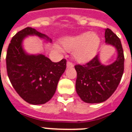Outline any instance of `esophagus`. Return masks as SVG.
<instances>
[{
    "mask_svg": "<svg viewBox=\"0 0 132 132\" xmlns=\"http://www.w3.org/2000/svg\"><path fill=\"white\" fill-rule=\"evenodd\" d=\"M66 66H67V68H73V67H74V64H72V62H67V64H66Z\"/></svg>",
    "mask_w": 132,
    "mask_h": 132,
    "instance_id": "34e87169",
    "label": "esophagus"
}]
</instances>
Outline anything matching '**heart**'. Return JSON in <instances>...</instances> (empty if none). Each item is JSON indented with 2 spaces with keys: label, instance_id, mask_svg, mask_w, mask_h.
<instances>
[{
  "label": "heart",
  "instance_id": "1",
  "mask_svg": "<svg viewBox=\"0 0 132 132\" xmlns=\"http://www.w3.org/2000/svg\"><path fill=\"white\" fill-rule=\"evenodd\" d=\"M62 44L64 50L73 51V57L77 62L86 63L96 55L101 39L95 33L84 32L76 36H67L62 40Z\"/></svg>",
  "mask_w": 132,
  "mask_h": 132
}]
</instances>
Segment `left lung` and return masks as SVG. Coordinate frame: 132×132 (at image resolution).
Here are the masks:
<instances>
[{
    "label": "left lung",
    "mask_w": 132,
    "mask_h": 132,
    "mask_svg": "<svg viewBox=\"0 0 132 132\" xmlns=\"http://www.w3.org/2000/svg\"><path fill=\"white\" fill-rule=\"evenodd\" d=\"M105 31V43L117 49V60L104 65L97 55L86 64L75 66L77 75L76 92L81 99L88 103H99L110 98L123 74L125 59L121 40L110 29Z\"/></svg>",
    "instance_id": "1"
}]
</instances>
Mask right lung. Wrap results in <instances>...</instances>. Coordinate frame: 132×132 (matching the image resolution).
<instances>
[{"label": "right lung", "mask_w": 132, "mask_h": 132, "mask_svg": "<svg viewBox=\"0 0 132 132\" xmlns=\"http://www.w3.org/2000/svg\"><path fill=\"white\" fill-rule=\"evenodd\" d=\"M38 36L51 42L46 35L27 27L13 36L7 49L6 64L9 79L22 98L32 105L44 104L55 94L60 77L66 68V60L53 62L42 54H29L24 49L27 36Z\"/></svg>", "instance_id": "add662e5"}]
</instances>
